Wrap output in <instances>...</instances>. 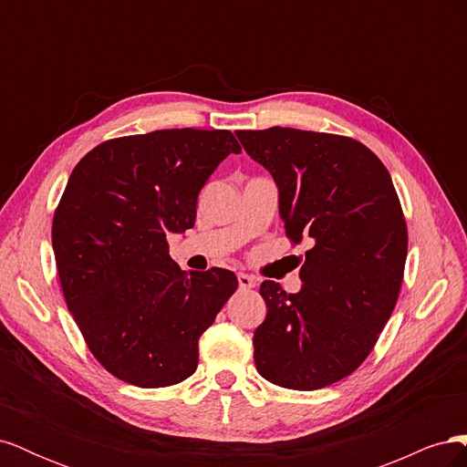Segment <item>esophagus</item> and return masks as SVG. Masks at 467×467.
I'll use <instances>...</instances> for the list:
<instances>
[{
    "label": "esophagus",
    "mask_w": 467,
    "mask_h": 467,
    "mask_svg": "<svg viewBox=\"0 0 467 467\" xmlns=\"http://www.w3.org/2000/svg\"><path fill=\"white\" fill-rule=\"evenodd\" d=\"M237 282H239V288H242V290H251V288L257 286V278L251 276V275H245V273L237 275Z\"/></svg>",
    "instance_id": "34e87169"
}]
</instances>
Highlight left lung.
Returning <instances> with one entry per match:
<instances>
[{
    "label": "left lung",
    "mask_w": 467,
    "mask_h": 467,
    "mask_svg": "<svg viewBox=\"0 0 467 467\" xmlns=\"http://www.w3.org/2000/svg\"><path fill=\"white\" fill-rule=\"evenodd\" d=\"M235 136L275 177L290 244H309L298 294L273 280L259 288L257 370L288 389L331 386L370 355L398 304L407 259L400 196L378 155L348 136L280 126Z\"/></svg>",
    "instance_id": "1"
}]
</instances>
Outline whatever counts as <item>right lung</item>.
<instances>
[{
	"label": "right lung",
	"mask_w": 467,
	"mask_h": 467,
	"mask_svg": "<svg viewBox=\"0 0 467 467\" xmlns=\"http://www.w3.org/2000/svg\"><path fill=\"white\" fill-rule=\"evenodd\" d=\"M239 151L230 130H155L107 140L69 175L52 220L64 300L91 355L126 384L187 379L237 290L225 268L182 273L167 235L192 228L204 182Z\"/></svg>",
	"instance_id": "add662e5"
}]
</instances>
